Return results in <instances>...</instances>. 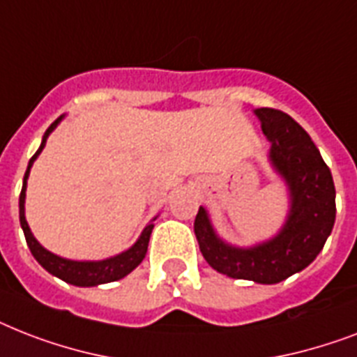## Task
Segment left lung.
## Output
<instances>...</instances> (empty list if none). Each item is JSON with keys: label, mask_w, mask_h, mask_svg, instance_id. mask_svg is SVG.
Returning a JSON list of instances; mask_svg holds the SVG:
<instances>
[{"label": "left lung", "mask_w": 357, "mask_h": 357, "mask_svg": "<svg viewBox=\"0 0 357 357\" xmlns=\"http://www.w3.org/2000/svg\"><path fill=\"white\" fill-rule=\"evenodd\" d=\"M256 116L271 142V162L286 178L291 193V212L286 227L267 243L252 249H234L215 236L204 208L197 212L199 249L218 273L278 284L312 264L323 250L335 223V186L332 173L310 134L276 108H258Z\"/></svg>", "instance_id": "1"}]
</instances>
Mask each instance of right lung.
<instances>
[{
	"label": "right lung",
	"instance_id": "add662e5",
	"mask_svg": "<svg viewBox=\"0 0 357 357\" xmlns=\"http://www.w3.org/2000/svg\"><path fill=\"white\" fill-rule=\"evenodd\" d=\"M61 121V118L55 119L53 123L50 125V129L45 130L44 139H42V145L40 149L33 155V158L29 160L27 165V171H25L24 176V186H22V193H20V225L24 228L25 241L29 245L31 252L36 258L42 267H44L47 273L59 276L61 280L68 282V284H73V286L81 287H90V286H99V284H107V282H116L119 278L127 276L132 269H136L142 259L145 258V252H147V245H149L151 232H153V227L155 225L149 223L144 228V232L139 236V239L134 243V247H130L129 250H125L121 255L114 256V258L102 259V261H71V259H64L61 256H55L50 250H45L42 245L34 239V236L31 234L29 225L25 221V188H27V176H29L31 165L36 160V156L40 155V151L44 149L45 139L50 136V132L56 127V123Z\"/></svg>",
	"mask_w": 357,
	"mask_h": 357
}]
</instances>
